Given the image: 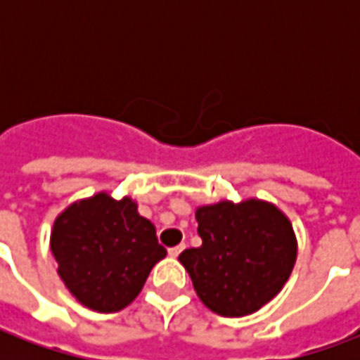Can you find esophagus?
Instances as JSON below:
<instances>
[{"instance_id": "34e87169", "label": "esophagus", "mask_w": 360, "mask_h": 360, "mask_svg": "<svg viewBox=\"0 0 360 360\" xmlns=\"http://www.w3.org/2000/svg\"><path fill=\"white\" fill-rule=\"evenodd\" d=\"M183 249H185V245H177V247H172V249L167 250V252H169V257L177 258L181 252H183Z\"/></svg>"}]
</instances>
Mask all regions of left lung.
I'll use <instances>...</instances> for the list:
<instances>
[{
  "mask_svg": "<svg viewBox=\"0 0 360 360\" xmlns=\"http://www.w3.org/2000/svg\"><path fill=\"white\" fill-rule=\"evenodd\" d=\"M202 245L179 255L200 301L219 316H247L285 285L297 258L291 221L262 200L196 210Z\"/></svg>",
  "mask_w": 360,
  "mask_h": 360,
  "instance_id": "left-lung-1",
  "label": "left lung"
}]
</instances>
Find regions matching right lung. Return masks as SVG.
I'll list each match as a JSON object with an SVG mask.
<instances>
[{
  "label": "right lung",
  "mask_w": 360,
  "mask_h": 360,
  "mask_svg": "<svg viewBox=\"0 0 360 360\" xmlns=\"http://www.w3.org/2000/svg\"><path fill=\"white\" fill-rule=\"evenodd\" d=\"M50 245L67 289L98 312L125 309L167 255L136 204L105 193L71 204L58 216Z\"/></svg>",
  "instance_id": "1"
}]
</instances>
